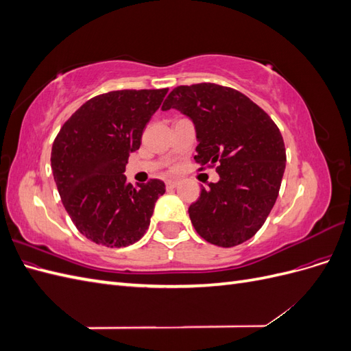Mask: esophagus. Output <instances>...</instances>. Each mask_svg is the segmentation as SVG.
<instances>
[{"mask_svg":"<svg viewBox=\"0 0 351 351\" xmlns=\"http://www.w3.org/2000/svg\"><path fill=\"white\" fill-rule=\"evenodd\" d=\"M165 184H167L168 189H174V187L178 186V182H177V180H167Z\"/></svg>","mask_w":351,"mask_h":351,"instance_id":"34e87169","label":"esophagus"}]
</instances>
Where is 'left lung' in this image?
Here are the masks:
<instances>
[{
	"label": "left lung",
	"instance_id": "8db88e82",
	"mask_svg": "<svg viewBox=\"0 0 351 351\" xmlns=\"http://www.w3.org/2000/svg\"><path fill=\"white\" fill-rule=\"evenodd\" d=\"M176 108L193 121L196 162L217 165L218 183L190 205L197 234L221 247L252 239L278 197L285 146L271 117L241 92L215 83L177 86L162 111Z\"/></svg>",
	"mask_w": 351,
	"mask_h": 351
}]
</instances>
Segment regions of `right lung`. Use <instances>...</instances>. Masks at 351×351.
I'll list each match as a JSON object with an SVG mask.
<instances>
[{"instance_id":"1","label":"right lung","mask_w":351,"mask_h":351,"mask_svg":"<svg viewBox=\"0 0 351 351\" xmlns=\"http://www.w3.org/2000/svg\"><path fill=\"white\" fill-rule=\"evenodd\" d=\"M168 89L112 90L84 102L60 129L51 151L58 193L73 224L90 241L125 247L149 227L161 180L130 184L129 155Z\"/></svg>"}]
</instances>
